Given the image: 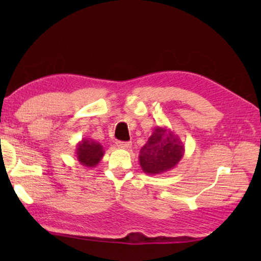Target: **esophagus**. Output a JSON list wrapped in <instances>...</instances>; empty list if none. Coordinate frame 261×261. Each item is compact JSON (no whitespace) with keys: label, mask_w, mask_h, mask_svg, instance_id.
Segmentation results:
<instances>
[{"label":"esophagus","mask_w":261,"mask_h":261,"mask_svg":"<svg viewBox=\"0 0 261 261\" xmlns=\"http://www.w3.org/2000/svg\"><path fill=\"white\" fill-rule=\"evenodd\" d=\"M116 145L118 148H123V149H129L132 146V144L130 143V141H117Z\"/></svg>","instance_id":"esophagus-1"}]
</instances>
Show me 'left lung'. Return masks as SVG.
Returning <instances> with one entry per match:
<instances>
[{"label": "left lung", "instance_id": "1", "mask_svg": "<svg viewBox=\"0 0 261 261\" xmlns=\"http://www.w3.org/2000/svg\"><path fill=\"white\" fill-rule=\"evenodd\" d=\"M184 152V145L177 135L166 126H156L140 149V167L145 174H163L178 165Z\"/></svg>", "mask_w": 261, "mask_h": 261}]
</instances>
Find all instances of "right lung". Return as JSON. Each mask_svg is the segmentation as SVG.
Listing matches in <instances>:
<instances>
[{"label": "right lung", "mask_w": 261, "mask_h": 261, "mask_svg": "<svg viewBox=\"0 0 261 261\" xmlns=\"http://www.w3.org/2000/svg\"><path fill=\"white\" fill-rule=\"evenodd\" d=\"M103 155L105 149L101 144L91 138H83L76 146L77 160L85 167L94 168Z\"/></svg>", "instance_id": "obj_1"}]
</instances>
